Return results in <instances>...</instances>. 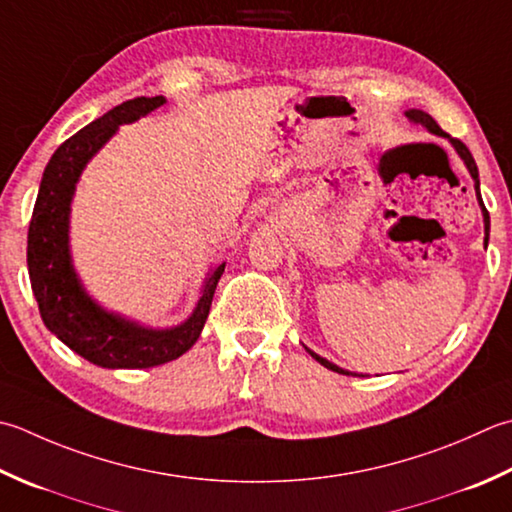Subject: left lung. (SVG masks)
I'll use <instances>...</instances> for the list:
<instances>
[{
  "label": "left lung",
  "instance_id": "obj_1",
  "mask_svg": "<svg viewBox=\"0 0 512 512\" xmlns=\"http://www.w3.org/2000/svg\"><path fill=\"white\" fill-rule=\"evenodd\" d=\"M406 117H408V122H413V124H419V126H424L428 133H433V135H437V137H444V139H448L450 142V146L455 148V153L462 157V162L466 164V168H468V173H470V177H473V182H475V193H477V202H479V208H482V215H484V246H488V235H490V217H488V210H486V206H484V202H482V193H479V170H477V164H475V159H473V155H470V150L459 142V139H453L450 135H446L442 128L437 126V122L433 117H430L428 113H424V110H417V108H410V110H406ZM306 348V346H304ZM308 353H310V357L313 359H317L319 364L322 366H326L328 370H335V373H339V375H355L357 377V373H350V370H346V368H339L337 364H333V362H328L326 357H322V355H317V353H313V350L310 348H306ZM362 377V375H359Z\"/></svg>",
  "mask_w": 512,
  "mask_h": 512
}]
</instances>
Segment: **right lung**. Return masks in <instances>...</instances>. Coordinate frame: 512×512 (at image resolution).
<instances>
[{
  "label": "right lung",
  "mask_w": 512,
  "mask_h": 512,
  "mask_svg": "<svg viewBox=\"0 0 512 512\" xmlns=\"http://www.w3.org/2000/svg\"><path fill=\"white\" fill-rule=\"evenodd\" d=\"M166 97H135L108 110L59 146L44 168L28 226V275L46 328L79 357L102 368H153L182 357L202 335L226 262L213 266L184 322L153 328L104 308L79 279L70 253V208L88 166L119 126L164 106Z\"/></svg>",
  "instance_id": "add662e5"
}]
</instances>
